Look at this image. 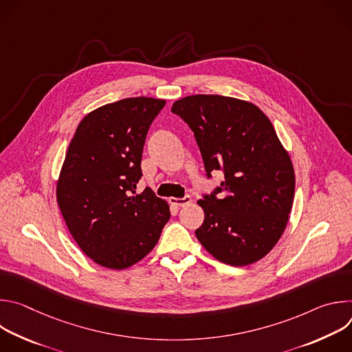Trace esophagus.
I'll return each instance as SVG.
<instances>
[{
    "label": "esophagus",
    "mask_w": 352,
    "mask_h": 352,
    "mask_svg": "<svg viewBox=\"0 0 352 352\" xmlns=\"http://www.w3.org/2000/svg\"><path fill=\"white\" fill-rule=\"evenodd\" d=\"M190 197L189 196H185V197H170V204L174 205V206H178V208H182V206H186L190 204Z\"/></svg>",
    "instance_id": "34e87169"
}]
</instances>
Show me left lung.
I'll use <instances>...</instances> for the list:
<instances>
[{
    "label": "left lung",
    "instance_id": "obj_1",
    "mask_svg": "<svg viewBox=\"0 0 352 352\" xmlns=\"http://www.w3.org/2000/svg\"><path fill=\"white\" fill-rule=\"evenodd\" d=\"M171 111L192 129L206 177L224 174L197 200L205 221L196 238L226 265L258 262L283 235L295 192L291 159L270 120L252 103L217 94L184 97Z\"/></svg>",
    "mask_w": 352,
    "mask_h": 352
}]
</instances>
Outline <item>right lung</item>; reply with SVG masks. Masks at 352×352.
Wrapping results in <instances>:
<instances>
[{
	"mask_svg": "<svg viewBox=\"0 0 352 352\" xmlns=\"http://www.w3.org/2000/svg\"><path fill=\"white\" fill-rule=\"evenodd\" d=\"M166 100L131 97L98 107L78 125L57 184L69 232L97 265L126 269L152 250L170 208L152 189L136 193L150 124Z\"/></svg>",
	"mask_w": 352,
	"mask_h": 352,
	"instance_id": "right-lung-1",
	"label": "right lung"
}]
</instances>
